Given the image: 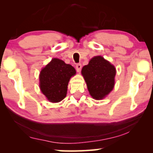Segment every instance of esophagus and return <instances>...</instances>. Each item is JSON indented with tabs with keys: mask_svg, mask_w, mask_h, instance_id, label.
I'll return each mask as SVG.
<instances>
[{
	"mask_svg": "<svg viewBox=\"0 0 153 153\" xmlns=\"http://www.w3.org/2000/svg\"><path fill=\"white\" fill-rule=\"evenodd\" d=\"M81 68H82V65H81V64H80V63L76 64V70L77 72H80V71H81Z\"/></svg>",
	"mask_w": 153,
	"mask_h": 153,
	"instance_id": "34e87169",
	"label": "esophagus"
}]
</instances>
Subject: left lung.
I'll list each match as a JSON object with an SVG mask.
<instances>
[{
  "label": "left lung",
  "instance_id": "left-lung-1",
  "mask_svg": "<svg viewBox=\"0 0 153 153\" xmlns=\"http://www.w3.org/2000/svg\"><path fill=\"white\" fill-rule=\"evenodd\" d=\"M81 74L94 99H103L114 88L116 69L102 56L92 58L82 68Z\"/></svg>",
  "mask_w": 153,
  "mask_h": 153
}]
</instances>
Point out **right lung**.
I'll use <instances>...</instances> for the list:
<instances>
[{
	"label": "right lung",
	"mask_w": 153,
	"mask_h": 153,
	"mask_svg": "<svg viewBox=\"0 0 153 153\" xmlns=\"http://www.w3.org/2000/svg\"><path fill=\"white\" fill-rule=\"evenodd\" d=\"M76 70L63 60L53 58L39 74L41 91L51 102H58L66 97L68 85Z\"/></svg>",
	"instance_id": "1"
}]
</instances>
